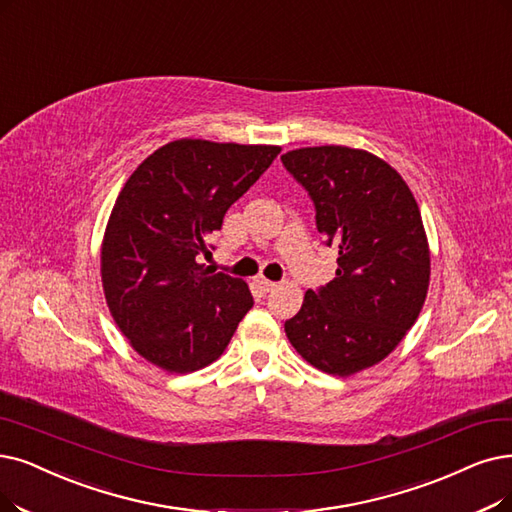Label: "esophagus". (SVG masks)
<instances>
[{
    "label": "esophagus",
    "instance_id": "1",
    "mask_svg": "<svg viewBox=\"0 0 512 512\" xmlns=\"http://www.w3.org/2000/svg\"><path fill=\"white\" fill-rule=\"evenodd\" d=\"M254 283H256V288H258L262 294H269L271 290L277 288V283L271 281V279H267V277H256Z\"/></svg>",
    "mask_w": 512,
    "mask_h": 512
}]
</instances>
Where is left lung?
Here are the masks:
<instances>
[{"label":"left lung","instance_id":"1","mask_svg":"<svg viewBox=\"0 0 512 512\" xmlns=\"http://www.w3.org/2000/svg\"><path fill=\"white\" fill-rule=\"evenodd\" d=\"M281 161L338 248L336 277L304 294L285 336L317 370L353 376L391 355L424 306L431 248L420 208L401 174L370 151L302 147Z\"/></svg>","mask_w":512,"mask_h":512}]
</instances>
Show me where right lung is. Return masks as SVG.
Instances as JSON below:
<instances>
[{"label":"right lung","mask_w":512,"mask_h":512,"mask_svg":"<svg viewBox=\"0 0 512 512\" xmlns=\"http://www.w3.org/2000/svg\"><path fill=\"white\" fill-rule=\"evenodd\" d=\"M281 153L275 145L180 138L126 180L100 245L107 306L132 349L159 370L214 363L252 309L248 283L197 256L233 203Z\"/></svg>","instance_id":"obj_1"}]
</instances>
